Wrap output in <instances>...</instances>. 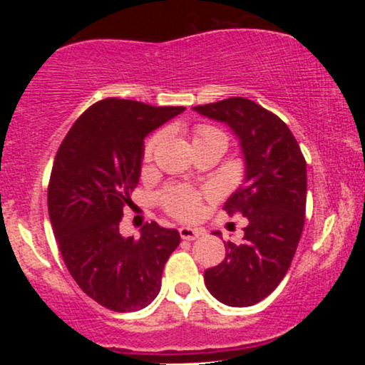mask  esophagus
Masks as SVG:
<instances>
[{"instance_id": "1", "label": "esophagus", "mask_w": 365, "mask_h": 365, "mask_svg": "<svg viewBox=\"0 0 365 365\" xmlns=\"http://www.w3.org/2000/svg\"><path fill=\"white\" fill-rule=\"evenodd\" d=\"M178 233L183 240H195V238L204 235V230L190 228V226H182V228H178Z\"/></svg>"}]
</instances>
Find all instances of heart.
<instances>
[{"label":"heart","mask_w":365,"mask_h":365,"mask_svg":"<svg viewBox=\"0 0 365 365\" xmlns=\"http://www.w3.org/2000/svg\"><path fill=\"white\" fill-rule=\"evenodd\" d=\"M206 140H221L226 145V135L221 130L209 125H199L194 130V144L197 142H206ZM161 142V135L150 137L144 148V161L149 163L153 159L154 150H156L158 144ZM163 206L168 209L173 216L180 217V220H192L197 216L200 209V194L194 188L188 187H170L166 188L165 194L161 197Z\"/></svg>","instance_id":"obj_1"}]
</instances>
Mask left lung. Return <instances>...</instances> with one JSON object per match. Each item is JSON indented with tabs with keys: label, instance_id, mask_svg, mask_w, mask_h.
I'll use <instances>...</instances> for the list:
<instances>
[{
	"label": "left lung",
	"instance_id": "obj_1",
	"mask_svg": "<svg viewBox=\"0 0 365 365\" xmlns=\"http://www.w3.org/2000/svg\"><path fill=\"white\" fill-rule=\"evenodd\" d=\"M194 111L228 125L245 161L244 183L223 207L230 216L247 217L244 238L226 242L225 261L204 271V283L221 304L249 307L278 287L295 255L304 230L307 165L287 123L250 99L230 98Z\"/></svg>",
	"mask_w": 365,
	"mask_h": 365
}]
</instances>
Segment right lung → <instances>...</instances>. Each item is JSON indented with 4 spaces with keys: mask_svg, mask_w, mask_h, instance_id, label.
Segmentation results:
<instances>
[{
    "mask_svg": "<svg viewBox=\"0 0 365 365\" xmlns=\"http://www.w3.org/2000/svg\"><path fill=\"white\" fill-rule=\"evenodd\" d=\"M185 111L108 98L92 104L63 139L48 188V211L63 261L83 293L115 312L148 307L180 244L177 230L145 223L123 237L120 221L140 178L144 139Z\"/></svg>",
    "mask_w": 365,
    "mask_h": 365,
    "instance_id": "obj_1",
    "label": "right lung"
}]
</instances>
